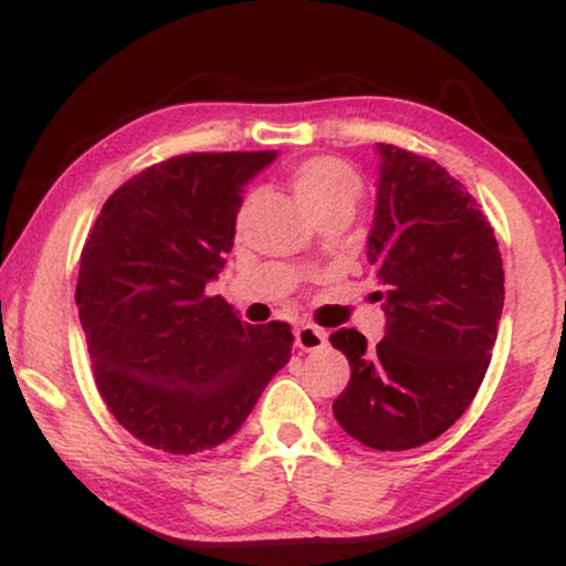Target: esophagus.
<instances>
[{
    "label": "esophagus",
    "instance_id": "esophagus-1",
    "mask_svg": "<svg viewBox=\"0 0 566 566\" xmlns=\"http://www.w3.org/2000/svg\"><path fill=\"white\" fill-rule=\"evenodd\" d=\"M296 345L304 353L322 350V347L327 345V332L316 329V327H312V324H301L298 332H296Z\"/></svg>",
    "mask_w": 566,
    "mask_h": 566
}]
</instances>
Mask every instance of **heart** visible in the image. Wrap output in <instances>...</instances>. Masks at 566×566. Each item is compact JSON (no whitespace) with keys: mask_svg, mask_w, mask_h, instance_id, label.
Returning a JSON list of instances; mask_svg holds the SVG:
<instances>
[{"mask_svg":"<svg viewBox=\"0 0 566 566\" xmlns=\"http://www.w3.org/2000/svg\"><path fill=\"white\" fill-rule=\"evenodd\" d=\"M293 196L314 219L327 213H353L363 196L358 169L337 157H308L291 169ZM250 211V198L239 208V219Z\"/></svg>","mask_w":566,"mask_h":566,"instance_id":"b5f03b06","label":"heart"}]
</instances>
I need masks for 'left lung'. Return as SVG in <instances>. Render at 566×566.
<instances>
[{
    "instance_id": "obj_1",
    "label": "left lung",
    "mask_w": 566,
    "mask_h": 566,
    "mask_svg": "<svg viewBox=\"0 0 566 566\" xmlns=\"http://www.w3.org/2000/svg\"><path fill=\"white\" fill-rule=\"evenodd\" d=\"M378 182L368 262L384 285V339L329 337L350 363L332 405L347 436L407 451L443 436L476 397L497 339L505 273L494 231L438 161L376 144Z\"/></svg>"
}]
</instances>
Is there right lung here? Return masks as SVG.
Masks as SVG:
<instances>
[{
  "mask_svg": "<svg viewBox=\"0 0 566 566\" xmlns=\"http://www.w3.org/2000/svg\"><path fill=\"white\" fill-rule=\"evenodd\" d=\"M277 151L182 154L105 200L82 250L76 306L95 384L130 436L211 451L242 428L291 358L283 322L252 327L206 296L234 247L247 182Z\"/></svg>",
  "mask_w": 566,
  "mask_h": 566,
  "instance_id": "obj_1",
  "label": "right lung"
}]
</instances>
